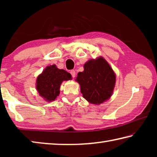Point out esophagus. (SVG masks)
Instances as JSON below:
<instances>
[{
	"instance_id": "obj_1",
	"label": "esophagus",
	"mask_w": 157,
	"mask_h": 157,
	"mask_svg": "<svg viewBox=\"0 0 157 157\" xmlns=\"http://www.w3.org/2000/svg\"><path fill=\"white\" fill-rule=\"evenodd\" d=\"M70 73H71V75H72L73 78H75V75H76V73H75V71H74V70H71V71H70Z\"/></svg>"
}]
</instances>
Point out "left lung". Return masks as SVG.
Masks as SVG:
<instances>
[{
  "instance_id": "obj_1",
  "label": "left lung",
  "mask_w": 157,
  "mask_h": 157,
  "mask_svg": "<svg viewBox=\"0 0 157 157\" xmlns=\"http://www.w3.org/2000/svg\"><path fill=\"white\" fill-rule=\"evenodd\" d=\"M76 81L85 99L92 104L100 105L111 96L116 75L107 61L99 57L85 63L84 71L78 73Z\"/></svg>"
}]
</instances>
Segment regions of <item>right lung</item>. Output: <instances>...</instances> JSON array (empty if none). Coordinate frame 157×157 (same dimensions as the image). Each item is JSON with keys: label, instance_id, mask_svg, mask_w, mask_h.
Here are the masks:
<instances>
[{"label": "right lung", "instance_id": "right-lung-1", "mask_svg": "<svg viewBox=\"0 0 157 157\" xmlns=\"http://www.w3.org/2000/svg\"><path fill=\"white\" fill-rule=\"evenodd\" d=\"M71 79V75L67 71L52 65L44 69L36 79V89L39 95L50 102L56 99L59 94L60 85L63 80Z\"/></svg>", "mask_w": 157, "mask_h": 157}]
</instances>
